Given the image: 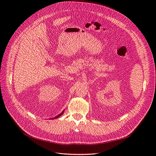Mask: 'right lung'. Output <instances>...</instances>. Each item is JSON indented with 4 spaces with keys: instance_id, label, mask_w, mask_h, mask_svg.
<instances>
[{
    "instance_id": "obj_1",
    "label": "right lung",
    "mask_w": 156,
    "mask_h": 156,
    "mask_svg": "<svg viewBox=\"0 0 156 156\" xmlns=\"http://www.w3.org/2000/svg\"><path fill=\"white\" fill-rule=\"evenodd\" d=\"M64 111H65V110H63V112H61V113H59V115H57V116H56L55 117H53V118H51V119H52V120H53V119H57V118L59 117H60V116H61V115H62V114H63V113H64Z\"/></svg>"
}]
</instances>
